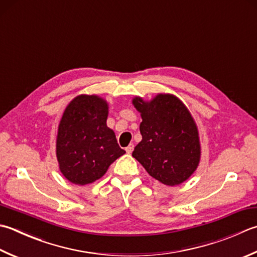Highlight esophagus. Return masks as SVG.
<instances>
[{
  "label": "esophagus",
  "instance_id": "34e87169",
  "mask_svg": "<svg viewBox=\"0 0 257 257\" xmlns=\"http://www.w3.org/2000/svg\"><path fill=\"white\" fill-rule=\"evenodd\" d=\"M125 152H127L128 154H132L134 152V145L130 144L128 147H125Z\"/></svg>",
  "mask_w": 257,
  "mask_h": 257
}]
</instances>
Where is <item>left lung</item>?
<instances>
[{
	"instance_id": "1",
	"label": "left lung",
	"mask_w": 257,
	"mask_h": 257,
	"mask_svg": "<svg viewBox=\"0 0 257 257\" xmlns=\"http://www.w3.org/2000/svg\"><path fill=\"white\" fill-rule=\"evenodd\" d=\"M133 104L143 119V139L133 157L162 184L184 183L197 169L202 155L197 124L188 108L170 93H158L149 101L135 97Z\"/></svg>"
}]
</instances>
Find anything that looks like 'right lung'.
<instances>
[{
	"label": "right lung",
	"instance_id": "right-lung-1",
	"mask_svg": "<svg viewBox=\"0 0 257 257\" xmlns=\"http://www.w3.org/2000/svg\"><path fill=\"white\" fill-rule=\"evenodd\" d=\"M109 104L97 94H79L59 122L55 153L59 169L70 183L88 185L101 178L125 154L107 125Z\"/></svg>",
	"mask_w": 257,
	"mask_h": 257
}]
</instances>
